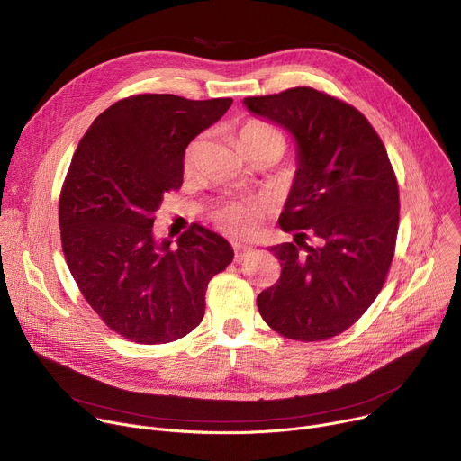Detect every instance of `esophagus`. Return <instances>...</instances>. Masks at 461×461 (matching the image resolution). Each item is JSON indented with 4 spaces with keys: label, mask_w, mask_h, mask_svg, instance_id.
Returning a JSON list of instances; mask_svg holds the SVG:
<instances>
[{
    "label": "esophagus",
    "mask_w": 461,
    "mask_h": 461,
    "mask_svg": "<svg viewBox=\"0 0 461 461\" xmlns=\"http://www.w3.org/2000/svg\"><path fill=\"white\" fill-rule=\"evenodd\" d=\"M233 248H235V260L237 262H240L246 257V253L251 249L249 246H240V244H233Z\"/></svg>",
    "instance_id": "1"
}]
</instances>
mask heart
<instances>
[{
  "mask_svg": "<svg viewBox=\"0 0 461 461\" xmlns=\"http://www.w3.org/2000/svg\"><path fill=\"white\" fill-rule=\"evenodd\" d=\"M270 137L283 139L279 135V131L274 129L272 125H268L265 122L251 120V122L244 123L239 131V146H240V149H246L248 146H251L258 140L270 139ZM203 144H204L203 137L194 139L189 144V148L185 151V158H184L185 167H191L194 164V158H196V155H199ZM262 217H265V206H262V203L253 201V199L226 203L215 212V222L219 224V228L237 239L253 237Z\"/></svg>",
  "mask_w": 461,
  "mask_h": 461,
  "instance_id": "1",
  "label": "heart"
}]
</instances>
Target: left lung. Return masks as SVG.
<instances>
[{
	"label": "left lung",
	"instance_id": "obj_1",
	"mask_svg": "<svg viewBox=\"0 0 461 461\" xmlns=\"http://www.w3.org/2000/svg\"><path fill=\"white\" fill-rule=\"evenodd\" d=\"M242 104L295 142V173L274 246L281 277L257 295L268 326L288 339L345 332L383 288L396 246L400 193L386 149L352 105L312 87Z\"/></svg>",
	"mask_w": 461,
	"mask_h": 461
}]
</instances>
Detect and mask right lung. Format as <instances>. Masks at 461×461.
<instances>
[{
    "mask_svg": "<svg viewBox=\"0 0 461 461\" xmlns=\"http://www.w3.org/2000/svg\"><path fill=\"white\" fill-rule=\"evenodd\" d=\"M231 98L139 95L95 118L59 194L61 246L91 308L140 345L184 338L204 317L213 276L231 244L193 224L176 246L153 231L164 194L184 180L189 142L219 122Z\"/></svg>",
    "mask_w": 461,
    "mask_h": 461,
    "instance_id": "obj_1",
    "label": "right lung"
}]
</instances>
